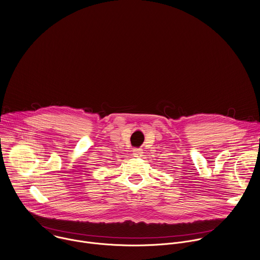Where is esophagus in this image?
<instances>
[{
    "instance_id": "1",
    "label": "esophagus",
    "mask_w": 260,
    "mask_h": 260,
    "mask_svg": "<svg viewBox=\"0 0 260 260\" xmlns=\"http://www.w3.org/2000/svg\"><path fill=\"white\" fill-rule=\"evenodd\" d=\"M143 150L142 149H134L133 150V155H134V157H136V158H141L142 156H143Z\"/></svg>"
}]
</instances>
